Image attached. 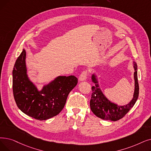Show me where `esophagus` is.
Masks as SVG:
<instances>
[{
	"label": "esophagus",
	"instance_id": "34e87169",
	"mask_svg": "<svg viewBox=\"0 0 151 151\" xmlns=\"http://www.w3.org/2000/svg\"><path fill=\"white\" fill-rule=\"evenodd\" d=\"M87 76H88V71L87 70L83 71L79 76V80L80 81L86 80L87 78Z\"/></svg>",
	"mask_w": 151,
	"mask_h": 151
}]
</instances>
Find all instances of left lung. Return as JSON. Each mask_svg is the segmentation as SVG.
I'll use <instances>...</instances> for the list:
<instances>
[{"mask_svg":"<svg viewBox=\"0 0 151 151\" xmlns=\"http://www.w3.org/2000/svg\"><path fill=\"white\" fill-rule=\"evenodd\" d=\"M133 63L134 92L132 100L125 106H118L117 104L109 101L99 88L96 76L94 74L92 75L91 79L95 83V86L92 87L93 93L90 101V107L92 112L97 117L106 120L117 121L122 119L134 106L139 96V84L137 80V64L134 62Z\"/></svg>","mask_w":151,"mask_h":151,"instance_id":"obj_1","label":"left lung"}]
</instances>
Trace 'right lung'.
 <instances>
[{"label": "right lung", "mask_w": 151, "mask_h": 151, "mask_svg": "<svg viewBox=\"0 0 151 151\" xmlns=\"http://www.w3.org/2000/svg\"><path fill=\"white\" fill-rule=\"evenodd\" d=\"M23 50L13 70V93L18 107L33 119L45 120L56 116L63 109L70 92L78 83L75 76H59L38 91L29 79Z\"/></svg>", "instance_id": "obj_1"}]
</instances>
